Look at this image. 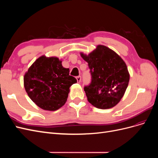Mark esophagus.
I'll return each mask as SVG.
<instances>
[{"mask_svg": "<svg viewBox=\"0 0 158 158\" xmlns=\"http://www.w3.org/2000/svg\"><path fill=\"white\" fill-rule=\"evenodd\" d=\"M76 80H77V82H78V83H80V81H81V76H77V77H76Z\"/></svg>", "mask_w": 158, "mask_h": 158, "instance_id": "esophagus-1", "label": "esophagus"}]
</instances>
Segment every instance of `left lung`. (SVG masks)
<instances>
[{
  "label": "left lung",
  "instance_id": "8db88e82",
  "mask_svg": "<svg viewBox=\"0 0 158 158\" xmlns=\"http://www.w3.org/2000/svg\"><path fill=\"white\" fill-rule=\"evenodd\" d=\"M88 63L92 82L84 87L88 101L94 107L107 109L121 101L128 87L130 74L121 57L109 47L99 45L89 55L80 52Z\"/></svg>",
  "mask_w": 158,
  "mask_h": 158
}]
</instances>
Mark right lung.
<instances>
[{
    "label": "right lung",
    "instance_id": "right-lung-1",
    "mask_svg": "<svg viewBox=\"0 0 158 158\" xmlns=\"http://www.w3.org/2000/svg\"><path fill=\"white\" fill-rule=\"evenodd\" d=\"M56 56L39 57L25 73L23 85L28 96L38 107L56 111L65 104L70 87L77 82Z\"/></svg>",
    "mask_w": 158,
    "mask_h": 158
}]
</instances>
